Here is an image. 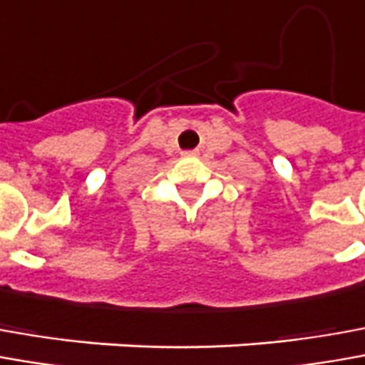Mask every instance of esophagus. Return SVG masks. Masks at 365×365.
<instances>
[{
    "mask_svg": "<svg viewBox=\"0 0 365 365\" xmlns=\"http://www.w3.org/2000/svg\"><path fill=\"white\" fill-rule=\"evenodd\" d=\"M182 157H197V150H185Z\"/></svg>",
    "mask_w": 365,
    "mask_h": 365,
    "instance_id": "34e87169",
    "label": "esophagus"
}]
</instances>
